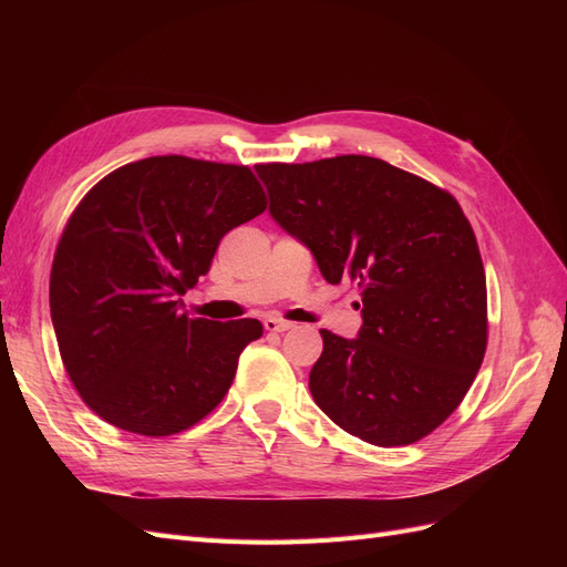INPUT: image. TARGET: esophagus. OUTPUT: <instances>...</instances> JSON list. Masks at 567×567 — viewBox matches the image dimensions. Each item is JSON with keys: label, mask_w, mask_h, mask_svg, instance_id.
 I'll return each mask as SVG.
<instances>
[{"label": "esophagus", "mask_w": 567, "mask_h": 567, "mask_svg": "<svg viewBox=\"0 0 567 567\" xmlns=\"http://www.w3.org/2000/svg\"><path fill=\"white\" fill-rule=\"evenodd\" d=\"M262 323H265V329L271 331V333H284V331L293 329V323L286 321V319H279V317H267Z\"/></svg>", "instance_id": "esophagus-1"}]
</instances>
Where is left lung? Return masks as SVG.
<instances>
[{
    "instance_id": "left-lung-1",
    "label": "left lung",
    "mask_w": 567,
    "mask_h": 567,
    "mask_svg": "<svg viewBox=\"0 0 567 567\" xmlns=\"http://www.w3.org/2000/svg\"><path fill=\"white\" fill-rule=\"evenodd\" d=\"M255 169L271 217L312 250L323 279L362 288L359 336L321 329L315 402L379 447L431 435L466 398L487 350L485 267L461 205L371 156Z\"/></svg>"
}]
</instances>
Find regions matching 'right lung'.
<instances>
[{"label":"right lung","instance_id":"obj_1","mask_svg":"<svg viewBox=\"0 0 567 567\" xmlns=\"http://www.w3.org/2000/svg\"><path fill=\"white\" fill-rule=\"evenodd\" d=\"M265 210L250 167L186 156L127 163L84 194L59 238L49 307L94 414L167 437L225 400L262 323L188 317L179 296L210 271L221 236Z\"/></svg>","mask_w":567,"mask_h":567}]
</instances>
